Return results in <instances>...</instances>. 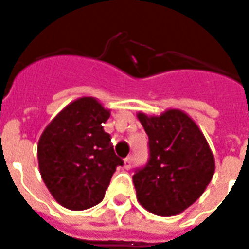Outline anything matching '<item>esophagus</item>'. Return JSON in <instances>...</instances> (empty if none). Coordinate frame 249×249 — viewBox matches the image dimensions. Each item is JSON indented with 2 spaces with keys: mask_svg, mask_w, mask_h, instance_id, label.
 <instances>
[{
  "mask_svg": "<svg viewBox=\"0 0 249 249\" xmlns=\"http://www.w3.org/2000/svg\"><path fill=\"white\" fill-rule=\"evenodd\" d=\"M132 166V156L125 158V169H129Z\"/></svg>",
  "mask_w": 249,
  "mask_h": 249,
  "instance_id": "obj_1",
  "label": "esophagus"
}]
</instances>
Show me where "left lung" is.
Returning a JSON list of instances; mask_svg holds the SVG:
<instances>
[{
    "label": "left lung",
    "mask_w": 249,
    "mask_h": 249,
    "mask_svg": "<svg viewBox=\"0 0 249 249\" xmlns=\"http://www.w3.org/2000/svg\"><path fill=\"white\" fill-rule=\"evenodd\" d=\"M150 157L133 176L140 204L158 216L185 211L213 179L215 160L207 140L190 116L167 109L160 116L140 112Z\"/></svg>",
    "instance_id": "obj_1"
}]
</instances>
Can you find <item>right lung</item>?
<instances>
[{"instance_id": "obj_1", "label": "right lung", "mask_w": 249, "mask_h": 249, "mask_svg": "<svg viewBox=\"0 0 249 249\" xmlns=\"http://www.w3.org/2000/svg\"><path fill=\"white\" fill-rule=\"evenodd\" d=\"M95 97H79L51 120L38 141V165L46 187L59 204L72 211L103 200L116 167L115 154L103 125L109 119Z\"/></svg>"}]
</instances>
